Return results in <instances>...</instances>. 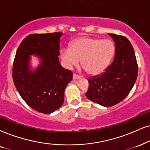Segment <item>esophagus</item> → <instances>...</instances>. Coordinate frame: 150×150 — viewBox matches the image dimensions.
Here are the masks:
<instances>
[{
    "instance_id": "1",
    "label": "esophagus",
    "mask_w": 150,
    "mask_h": 150,
    "mask_svg": "<svg viewBox=\"0 0 150 150\" xmlns=\"http://www.w3.org/2000/svg\"><path fill=\"white\" fill-rule=\"evenodd\" d=\"M73 79H80V77L79 76V75H76V74H73Z\"/></svg>"
}]
</instances>
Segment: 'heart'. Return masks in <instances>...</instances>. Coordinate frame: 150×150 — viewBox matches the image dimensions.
Here are the masks:
<instances>
[{"instance_id":"b5f03b06","label":"heart","mask_w":150,"mask_h":150,"mask_svg":"<svg viewBox=\"0 0 150 150\" xmlns=\"http://www.w3.org/2000/svg\"><path fill=\"white\" fill-rule=\"evenodd\" d=\"M115 51L114 43L110 39L81 37L73 41L70 48L62 49L60 58L67 69L78 65L81 60V65L87 73L97 75L107 69Z\"/></svg>"}]
</instances>
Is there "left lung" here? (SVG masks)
Returning <instances> with one entry per match:
<instances>
[{
	"mask_svg": "<svg viewBox=\"0 0 150 150\" xmlns=\"http://www.w3.org/2000/svg\"><path fill=\"white\" fill-rule=\"evenodd\" d=\"M115 43L112 63L104 73L88 78L85 93L88 100L104 107H112L129 93L138 76V64L132 43L125 37L109 34Z\"/></svg>",
	"mask_w": 150,
	"mask_h": 150,
	"instance_id": "left-lung-1",
	"label": "left lung"
}]
</instances>
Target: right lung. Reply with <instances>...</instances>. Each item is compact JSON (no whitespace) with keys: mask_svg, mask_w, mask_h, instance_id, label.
<instances>
[{"mask_svg":"<svg viewBox=\"0 0 150 150\" xmlns=\"http://www.w3.org/2000/svg\"><path fill=\"white\" fill-rule=\"evenodd\" d=\"M62 33L33 34L18 46L13 64L12 77L18 93L30 107L38 112L51 113L62 107L64 91L73 79V73L59 62ZM31 55L40 64L30 69Z\"/></svg>","mask_w":150,"mask_h":150,"instance_id":"add662e5","label":"right lung"}]
</instances>
